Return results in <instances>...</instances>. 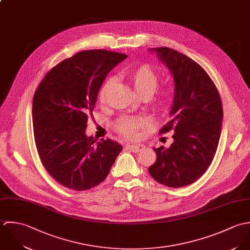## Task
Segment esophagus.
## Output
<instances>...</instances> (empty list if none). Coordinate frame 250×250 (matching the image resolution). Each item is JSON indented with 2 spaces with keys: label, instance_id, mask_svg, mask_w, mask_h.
Segmentation results:
<instances>
[{
  "label": "esophagus",
  "instance_id": "obj_1",
  "mask_svg": "<svg viewBox=\"0 0 250 250\" xmlns=\"http://www.w3.org/2000/svg\"><path fill=\"white\" fill-rule=\"evenodd\" d=\"M144 149V146L141 144H132V145H126V150L133 151V152H138Z\"/></svg>",
  "mask_w": 250,
  "mask_h": 250
}]
</instances>
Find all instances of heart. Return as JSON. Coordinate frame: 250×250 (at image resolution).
<instances>
[{
    "instance_id": "heart-1",
    "label": "heart",
    "mask_w": 250,
    "mask_h": 250,
    "mask_svg": "<svg viewBox=\"0 0 250 250\" xmlns=\"http://www.w3.org/2000/svg\"><path fill=\"white\" fill-rule=\"evenodd\" d=\"M127 79L139 97L150 100L151 108L154 111L162 112L167 109L172 100L171 91L163 89L154 93L158 87L160 76L151 66L148 64L139 65L127 74ZM112 82L113 78H109L101 86L99 92L100 103L106 102L107 93ZM150 122L146 117L122 116L115 122V128L125 138L133 139L138 136L139 130L148 126Z\"/></svg>"
}]
</instances>
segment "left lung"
<instances>
[{
  "mask_svg": "<svg viewBox=\"0 0 250 250\" xmlns=\"http://www.w3.org/2000/svg\"><path fill=\"white\" fill-rule=\"evenodd\" d=\"M174 76L175 95L171 120L159 134L174 131L168 149L153 148L150 176L169 188L193 184L210 165L218 146L223 119L219 93L206 70L192 59L168 47L150 48Z\"/></svg>",
  "mask_w": 250,
  "mask_h": 250,
  "instance_id": "left-lung-1",
  "label": "left lung"
}]
</instances>
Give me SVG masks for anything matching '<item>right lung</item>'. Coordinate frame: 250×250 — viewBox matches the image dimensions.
Wrapping results in <instances>:
<instances>
[{
	"instance_id": "obj_1",
	"label": "right lung",
	"mask_w": 250,
	"mask_h": 250,
	"mask_svg": "<svg viewBox=\"0 0 250 250\" xmlns=\"http://www.w3.org/2000/svg\"><path fill=\"white\" fill-rule=\"evenodd\" d=\"M127 56L81 51L55 65L33 100L34 136L42 163L60 185L83 191L108 176L123 147L110 139L96 143L85 133L107 73Z\"/></svg>"
}]
</instances>
